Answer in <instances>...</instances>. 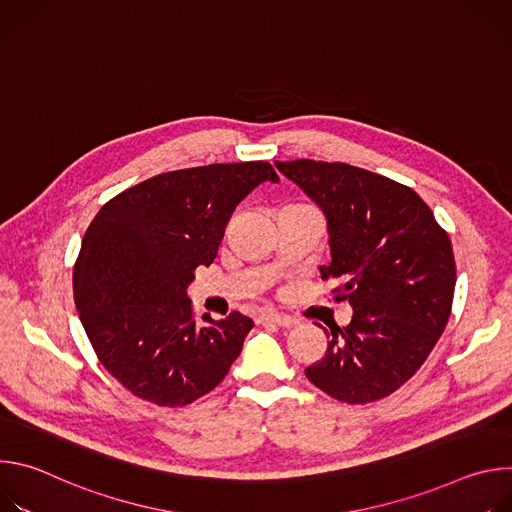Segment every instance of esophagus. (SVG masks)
Masks as SVG:
<instances>
[{
  "instance_id": "1",
  "label": "esophagus",
  "mask_w": 512,
  "mask_h": 512,
  "mask_svg": "<svg viewBox=\"0 0 512 512\" xmlns=\"http://www.w3.org/2000/svg\"><path fill=\"white\" fill-rule=\"evenodd\" d=\"M259 324H275V326H283V328H289L294 326L296 320L291 316H285V314H275V312H263L259 316Z\"/></svg>"
}]
</instances>
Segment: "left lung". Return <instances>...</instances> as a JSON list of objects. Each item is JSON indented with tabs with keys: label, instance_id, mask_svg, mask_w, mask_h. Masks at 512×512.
Wrapping results in <instances>:
<instances>
[{
	"label": "left lung",
	"instance_id": "left-lung-1",
	"mask_svg": "<svg viewBox=\"0 0 512 512\" xmlns=\"http://www.w3.org/2000/svg\"><path fill=\"white\" fill-rule=\"evenodd\" d=\"M275 166L324 210L332 261L322 279L342 283L334 300L354 312L330 328L306 377L350 405L385 399L419 371L450 320L452 241L421 196L387 176L342 162Z\"/></svg>",
	"mask_w": 512,
	"mask_h": 512
}]
</instances>
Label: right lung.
Returning a JSON list of instances; mask_svg holds the SVG:
<instances>
[{
  "label": "right lung",
  "mask_w": 512,
  "mask_h": 512,
  "mask_svg": "<svg viewBox=\"0 0 512 512\" xmlns=\"http://www.w3.org/2000/svg\"><path fill=\"white\" fill-rule=\"evenodd\" d=\"M269 162L210 164L158 174L93 218L72 269L83 328L103 367L135 397L184 407L221 383L253 320L233 312L198 326L186 287L210 265L235 206Z\"/></svg>",
  "instance_id": "1"
}]
</instances>
